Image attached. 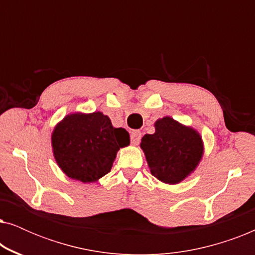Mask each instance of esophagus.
I'll return each mask as SVG.
<instances>
[{"mask_svg": "<svg viewBox=\"0 0 255 255\" xmlns=\"http://www.w3.org/2000/svg\"><path fill=\"white\" fill-rule=\"evenodd\" d=\"M141 138V132L140 131H133L131 133V142L133 145H138Z\"/></svg>", "mask_w": 255, "mask_h": 255, "instance_id": "esophagus-1", "label": "esophagus"}]
</instances>
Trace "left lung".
Masks as SVG:
<instances>
[{
	"label": "left lung",
	"mask_w": 255,
	"mask_h": 255,
	"mask_svg": "<svg viewBox=\"0 0 255 255\" xmlns=\"http://www.w3.org/2000/svg\"><path fill=\"white\" fill-rule=\"evenodd\" d=\"M154 128V133L145 134L140 142L151 174L166 184L182 182L203 158L200 132L169 116L159 118Z\"/></svg>",
	"instance_id": "left-lung-1"
}]
</instances>
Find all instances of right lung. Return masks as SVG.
I'll list each match as a JSON object with an SVG mask.
<instances>
[{
    "label": "right lung",
    "mask_w": 255,
    "mask_h": 255,
    "mask_svg": "<svg viewBox=\"0 0 255 255\" xmlns=\"http://www.w3.org/2000/svg\"><path fill=\"white\" fill-rule=\"evenodd\" d=\"M51 145L62 173L93 183L110 172L120 148L130 145V135L123 128H114L101 111L72 113L54 127Z\"/></svg>",
    "instance_id": "add662e5"
}]
</instances>
